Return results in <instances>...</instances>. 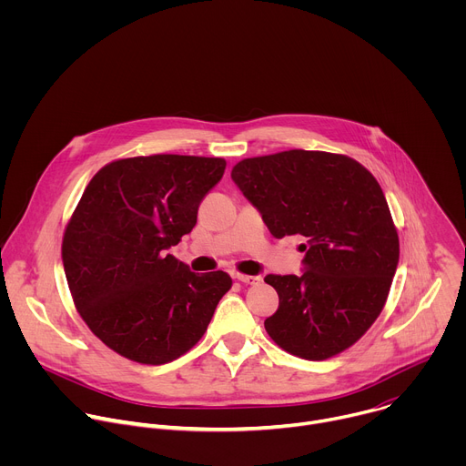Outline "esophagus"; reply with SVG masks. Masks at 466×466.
Segmentation results:
<instances>
[{
	"label": "esophagus",
	"mask_w": 466,
	"mask_h": 466,
	"mask_svg": "<svg viewBox=\"0 0 466 466\" xmlns=\"http://www.w3.org/2000/svg\"><path fill=\"white\" fill-rule=\"evenodd\" d=\"M234 279L247 284V286H256V284L261 282V277H248V275H239V273H236Z\"/></svg>",
	"instance_id": "obj_1"
}]
</instances>
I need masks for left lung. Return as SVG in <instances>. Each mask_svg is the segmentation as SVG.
<instances>
[{
    "label": "left lung",
    "mask_w": 466,
    "mask_h": 466,
    "mask_svg": "<svg viewBox=\"0 0 466 466\" xmlns=\"http://www.w3.org/2000/svg\"><path fill=\"white\" fill-rule=\"evenodd\" d=\"M232 180L275 238H306L302 275H268L279 309L265 329L286 352L320 361L352 347L381 313L400 245L385 195L345 155L291 149L245 158Z\"/></svg>",
    "instance_id": "left-lung-1"
}]
</instances>
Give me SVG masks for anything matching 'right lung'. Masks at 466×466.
<instances>
[{
  "label": "right lung",
  "instance_id": "1",
  "mask_svg": "<svg viewBox=\"0 0 466 466\" xmlns=\"http://www.w3.org/2000/svg\"><path fill=\"white\" fill-rule=\"evenodd\" d=\"M223 158H121L88 182L62 238V263L83 320L108 349L144 365L186 354L232 288L223 271L195 275L167 254L197 223Z\"/></svg>",
  "mask_w": 466,
  "mask_h": 466
}]
</instances>
